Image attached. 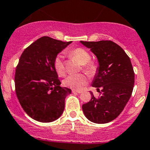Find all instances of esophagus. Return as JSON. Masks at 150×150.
<instances>
[{"label":"esophagus","instance_id":"34e87169","mask_svg":"<svg viewBox=\"0 0 150 150\" xmlns=\"http://www.w3.org/2000/svg\"><path fill=\"white\" fill-rule=\"evenodd\" d=\"M72 92H73V93H82V91H77V90L73 89V90H72Z\"/></svg>","mask_w":150,"mask_h":150}]
</instances>
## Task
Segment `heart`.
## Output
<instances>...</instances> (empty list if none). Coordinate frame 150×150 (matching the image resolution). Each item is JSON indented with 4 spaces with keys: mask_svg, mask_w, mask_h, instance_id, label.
<instances>
[{
    "mask_svg": "<svg viewBox=\"0 0 150 150\" xmlns=\"http://www.w3.org/2000/svg\"><path fill=\"white\" fill-rule=\"evenodd\" d=\"M70 57L75 58L82 65H84L83 68L86 73L89 75H93L96 71V65L92 62H89L91 60V55L84 49L78 47L70 50L68 52ZM54 67L57 74L60 76L64 75L65 67L64 56L59 54L55 57L54 60ZM88 82V78L83 74L77 75H69L63 81V84L67 87L71 88L75 90H81L86 85Z\"/></svg>",
    "mask_w": 150,
    "mask_h": 150,
    "instance_id": "heart-1",
    "label": "heart"
}]
</instances>
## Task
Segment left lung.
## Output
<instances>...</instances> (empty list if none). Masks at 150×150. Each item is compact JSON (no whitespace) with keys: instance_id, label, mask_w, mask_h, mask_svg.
Instances as JSON below:
<instances>
[{"instance_id":"left-lung-1","label":"left lung","mask_w":150,"mask_h":150,"mask_svg":"<svg viewBox=\"0 0 150 150\" xmlns=\"http://www.w3.org/2000/svg\"><path fill=\"white\" fill-rule=\"evenodd\" d=\"M80 42L97 58L98 66L91 86L100 93L96 98L90 91L91 98L82 105L83 112L93 123H108L120 115L132 94L135 79L132 64L123 49L112 41Z\"/></svg>"}]
</instances>
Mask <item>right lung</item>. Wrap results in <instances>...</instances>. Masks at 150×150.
Here are the masks:
<instances>
[{
  "mask_svg": "<svg viewBox=\"0 0 150 150\" xmlns=\"http://www.w3.org/2000/svg\"><path fill=\"white\" fill-rule=\"evenodd\" d=\"M71 42L44 36L21 55L14 77L16 94L23 110L38 122H54L63 114L71 89L60 86L54 60Z\"/></svg>",
  "mask_w": 150,
  "mask_h": 150,
  "instance_id": "add662e5",
  "label": "right lung"
}]
</instances>
